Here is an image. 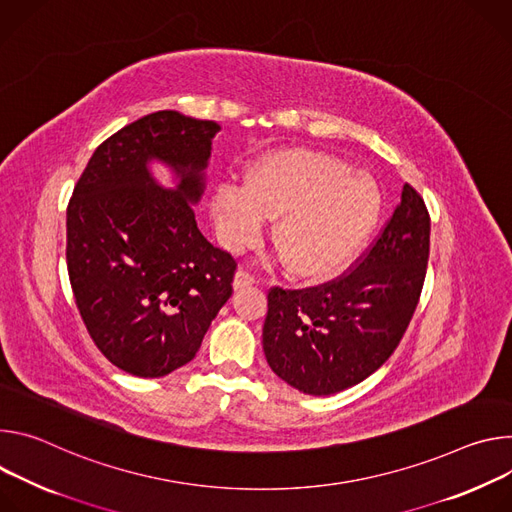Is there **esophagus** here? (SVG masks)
Segmentation results:
<instances>
[{"mask_svg": "<svg viewBox=\"0 0 512 512\" xmlns=\"http://www.w3.org/2000/svg\"><path fill=\"white\" fill-rule=\"evenodd\" d=\"M254 282H256V278H254L248 270L240 268V270L236 272V276H234V289H236V291H240V289H244V287L254 285Z\"/></svg>", "mask_w": 512, "mask_h": 512, "instance_id": "1", "label": "esophagus"}]
</instances>
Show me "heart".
I'll list each match as a JSON object with an SVG mask.
<instances>
[{"instance_id":"heart-1","label":"heart","mask_w":512,"mask_h":512,"mask_svg":"<svg viewBox=\"0 0 512 512\" xmlns=\"http://www.w3.org/2000/svg\"><path fill=\"white\" fill-rule=\"evenodd\" d=\"M380 213L378 187L325 152L282 150L260 160L246 185L223 183L213 195L221 244L250 246L264 217H276L272 242L287 268L301 278L342 270L370 236Z\"/></svg>"}]
</instances>
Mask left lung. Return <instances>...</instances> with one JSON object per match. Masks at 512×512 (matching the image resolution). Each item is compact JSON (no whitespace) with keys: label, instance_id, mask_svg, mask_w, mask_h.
I'll use <instances>...</instances> for the list:
<instances>
[{"label":"left lung","instance_id":"obj_1","mask_svg":"<svg viewBox=\"0 0 512 512\" xmlns=\"http://www.w3.org/2000/svg\"><path fill=\"white\" fill-rule=\"evenodd\" d=\"M431 219L423 197L401 203L356 268L309 289L268 291L262 346L268 366L305 394L346 390L376 372L401 344L429 262Z\"/></svg>","mask_w":512,"mask_h":512}]
</instances>
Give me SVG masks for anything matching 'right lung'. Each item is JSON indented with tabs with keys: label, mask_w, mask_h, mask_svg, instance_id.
<instances>
[{
	"label": "right lung",
	"mask_w": 512,
	"mask_h": 512,
	"mask_svg": "<svg viewBox=\"0 0 512 512\" xmlns=\"http://www.w3.org/2000/svg\"><path fill=\"white\" fill-rule=\"evenodd\" d=\"M219 126L164 109L97 146L67 207V268L81 319L120 370L158 378L185 366L232 297L236 260L205 240L193 205ZM180 175L162 190L147 162Z\"/></svg>",
	"instance_id": "right-lung-1"
}]
</instances>
